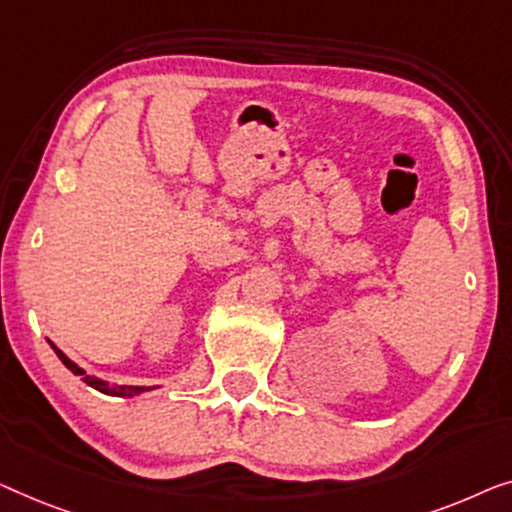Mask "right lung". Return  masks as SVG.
Here are the masks:
<instances>
[{
  "instance_id": "right-lung-1",
  "label": "right lung",
  "mask_w": 512,
  "mask_h": 512,
  "mask_svg": "<svg viewBox=\"0 0 512 512\" xmlns=\"http://www.w3.org/2000/svg\"><path fill=\"white\" fill-rule=\"evenodd\" d=\"M50 343V348L55 350V355L62 359V364L67 366V369L74 373V376H81V380L85 385H90V387H95V390H99V392H104V394H111V397H125V399H132V397H136V394H143V392H150V390H155V387H141V385H118V383H109V380H102V378H97V376H90V373H85V369H81V366H78L76 362H71V359L64 355V352L57 348V345L53 343V341H48Z\"/></svg>"
}]
</instances>
